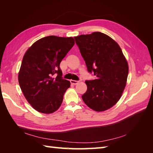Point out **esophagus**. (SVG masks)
Instances as JSON below:
<instances>
[{"label":"esophagus","mask_w":153,"mask_h":153,"mask_svg":"<svg viewBox=\"0 0 153 153\" xmlns=\"http://www.w3.org/2000/svg\"><path fill=\"white\" fill-rule=\"evenodd\" d=\"M71 84H73V85H76L79 83V81H76V80H70Z\"/></svg>","instance_id":"esophagus-1"}]
</instances>
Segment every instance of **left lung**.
Instances as JSON below:
<instances>
[{"mask_svg": "<svg viewBox=\"0 0 153 153\" xmlns=\"http://www.w3.org/2000/svg\"><path fill=\"white\" fill-rule=\"evenodd\" d=\"M87 70L96 76L85 80L87 91L82 96L91 109L102 112L117 103L126 84L128 62L119 45L100 32L75 37Z\"/></svg>", "mask_w": 153, "mask_h": 153, "instance_id": "8db88e82", "label": "left lung"}]
</instances>
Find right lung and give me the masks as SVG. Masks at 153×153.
I'll list each match as a JSON object with an SVG mask.
<instances>
[{
  "label": "right lung",
  "instance_id": "add662e5",
  "mask_svg": "<svg viewBox=\"0 0 153 153\" xmlns=\"http://www.w3.org/2000/svg\"><path fill=\"white\" fill-rule=\"evenodd\" d=\"M74 45L72 37L50 36L36 41L25 53L18 82L26 100L38 112L51 114L61 105L70 82L62 78L60 63Z\"/></svg>",
  "mask_w": 153,
  "mask_h": 153
}]
</instances>
